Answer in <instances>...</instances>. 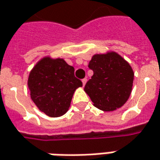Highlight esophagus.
I'll return each instance as SVG.
<instances>
[{"label": "esophagus", "mask_w": 160, "mask_h": 160, "mask_svg": "<svg viewBox=\"0 0 160 160\" xmlns=\"http://www.w3.org/2000/svg\"><path fill=\"white\" fill-rule=\"evenodd\" d=\"M86 83H87V79H83V80H82V84H83V86H85Z\"/></svg>", "instance_id": "34e87169"}]
</instances>
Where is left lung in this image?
Masks as SVG:
<instances>
[{"label": "left lung", "instance_id": "obj_1", "mask_svg": "<svg viewBox=\"0 0 160 160\" xmlns=\"http://www.w3.org/2000/svg\"><path fill=\"white\" fill-rule=\"evenodd\" d=\"M88 67L94 74L84 91L95 107L103 111H114L123 106L130 97L134 72L130 65L116 52L94 54Z\"/></svg>", "mask_w": 160, "mask_h": 160}]
</instances>
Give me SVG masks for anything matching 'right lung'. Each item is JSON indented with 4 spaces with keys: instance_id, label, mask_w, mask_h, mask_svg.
<instances>
[{
    "instance_id": "1",
    "label": "right lung",
    "mask_w": 160,
    "mask_h": 160,
    "mask_svg": "<svg viewBox=\"0 0 160 160\" xmlns=\"http://www.w3.org/2000/svg\"><path fill=\"white\" fill-rule=\"evenodd\" d=\"M30 97L40 111L50 117L65 115L72 95L82 82L74 76V68L63 58H41L28 78Z\"/></svg>"
}]
</instances>
